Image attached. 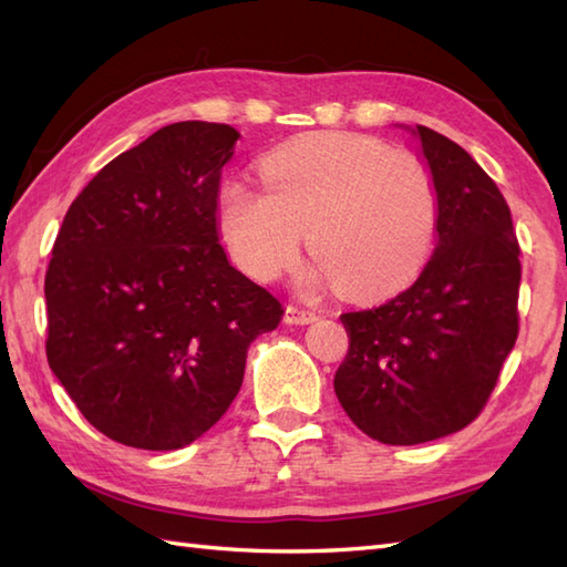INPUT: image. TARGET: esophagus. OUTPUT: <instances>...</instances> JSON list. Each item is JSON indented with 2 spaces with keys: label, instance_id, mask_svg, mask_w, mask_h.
<instances>
[{
  "label": "esophagus",
  "instance_id": "34e87169",
  "mask_svg": "<svg viewBox=\"0 0 567 567\" xmlns=\"http://www.w3.org/2000/svg\"><path fill=\"white\" fill-rule=\"evenodd\" d=\"M315 319H317V311H311V309H302V307H295V305L285 309V323H309Z\"/></svg>",
  "mask_w": 567,
  "mask_h": 567
}]
</instances>
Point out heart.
Masks as SVG:
<instances>
[{"instance_id":"1","label":"heart","mask_w":567,"mask_h":567,"mask_svg":"<svg viewBox=\"0 0 567 567\" xmlns=\"http://www.w3.org/2000/svg\"><path fill=\"white\" fill-rule=\"evenodd\" d=\"M262 189L226 183L219 231L256 280L290 270L302 238L321 275L353 299L402 290L439 234V187L409 151L358 134H311L260 163Z\"/></svg>"}]
</instances>
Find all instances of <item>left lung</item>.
<instances>
[{
	"mask_svg": "<svg viewBox=\"0 0 567 567\" xmlns=\"http://www.w3.org/2000/svg\"><path fill=\"white\" fill-rule=\"evenodd\" d=\"M439 187V246L390 302L346 311L333 390L370 439L416 445L483 412L519 336V240L509 204L470 155L416 126Z\"/></svg>",
	"mask_w": 567,
	"mask_h": 567,
	"instance_id": "1",
	"label": "left lung"
}]
</instances>
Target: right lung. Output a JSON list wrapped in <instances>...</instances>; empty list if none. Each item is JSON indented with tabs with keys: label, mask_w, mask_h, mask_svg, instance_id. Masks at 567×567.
Returning <instances> with one entry per match:
<instances>
[{
	"label": "right lung",
	"mask_w": 567,
	"mask_h": 567,
	"mask_svg": "<svg viewBox=\"0 0 567 567\" xmlns=\"http://www.w3.org/2000/svg\"><path fill=\"white\" fill-rule=\"evenodd\" d=\"M234 126L179 122L104 165L45 270L48 365L106 439L175 451L219 421L250 343L285 309L226 260L216 226Z\"/></svg>",
	"instance_id": "add662e5"
}]
</instances>
